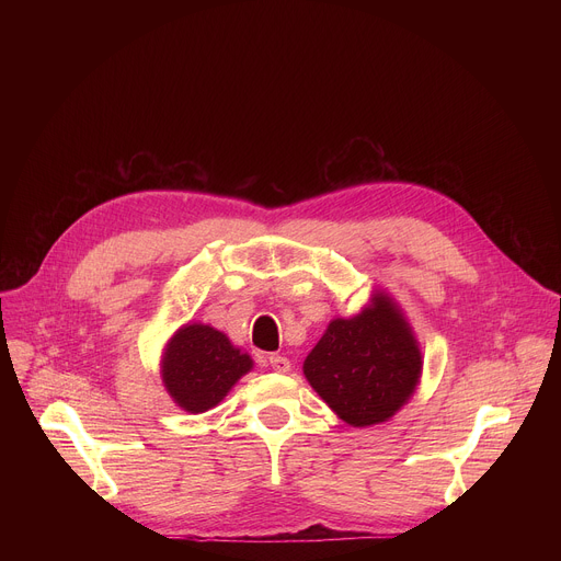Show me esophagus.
Returning a JSON list of instances; mask_svg holds the SVG:
<instances>
[{
  "instance_id": "34e87169",
  "label": "esophagus",
  "mask_w": 561,
  "mask_h": 561,
  "mask_svg": "<svg viewBox=\"0 0 561 561\" xmlns=\"http://www.w3.org/2000/svg\"><path fill=\"white\" fill-rule=\"evenodd\" d=\"M262 364L268 366V368H273V370H277V373H288V370H290V362H288L286 357H282V355H275V353L264 355V357H262Z\"/></svg>"
}]
</instances>
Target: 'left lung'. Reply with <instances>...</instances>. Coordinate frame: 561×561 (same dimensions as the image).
I'll return each mask as SVG.
<instances>
[{"mask_svg":"<svg viewBox=\"0 0 561 561\" xmlns=\"http://www.w3.org/2000/svg\"><path fill=\"white\" fill-rule=\"evenodd\" d=\"M422 355L407 319L377 295L353 319H335L304 362L319 397L348 424L386 422L413 394Z\"/></svg>","mask_w":561,"mask_h":561,"instance_id":"8db88e82","label":"left lung"}]
</instances>
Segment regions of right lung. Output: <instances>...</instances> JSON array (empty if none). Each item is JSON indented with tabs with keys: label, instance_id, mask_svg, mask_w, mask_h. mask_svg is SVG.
<instances>
[{
	"label": "right lung",
	"instance_id": "add662e5",
	"mask_svg": "<svg viewBox=\"0 0 561 561\" xmlns=\"http://www.w3.org/2000/svg\"><path fill=\"white\" fill-rule=\"evenodd\" d=\"M253 359L232 348L228 337L210 327H184L164 355V383L175 404L204 413L219 404L232 383L249 373Z\"/></svg>",
	"mask_w": 561,
	"mask_h": 561
}]
</instances>
